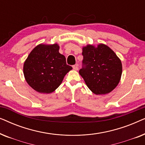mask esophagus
Segmentation results:
<instances>
[{
  "mask_svg": "<svg viewBox=\"0 0 145 145\" xmlns=\"http://www.w3.org/2000/svg\"><path fill=\"white\" fill-rule=\"evenodd\" d=\"M72 68L73 69H74V71H77L78 69V65H73L72 66Z\"/></svg>",
  "mask_w": 145,
  "mask_h": 145,
  "instance_id": "1",
  "label": "esophagus"
}]
</instances>
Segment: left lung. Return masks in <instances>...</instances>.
Returning <instances> with one entry per match:
<instances>
[{"label": "left lung", "mask_w": 145, "mask_h": 145, "mask_svg": "<svg viewBox=\"0 0 145 145\" xmlns=\"http://www.w3.org/2000/svg\"><path fill=\"white\" fill-rule=\"evenodd\" d=\"M82 67L79 73L95 94H106L120 82L122 74L120 59L110 47L100 44L83 47Z\"/></svg>", "instance_id": "1"}]
</instances>
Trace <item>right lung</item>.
Returning <instances> with one entry per match:
<instances>
[{
    "instance_id": "obj_1",
    "label": "right lung",
    "mask_w": 145,
    "mask_h": 145,
    "mask_svg": "<svg viewBox=\"0 0 145 145\" xmlns=\"http://www.w3.org/2000/svg\"><path fill=\"white\" fill-rule=\"evenodd\" d=\"M57 44H40L35 47L24 65V74L29 86L40 93L53 92L65 74L72 69L66 58L59 52Z\"/></svg>"
}]
</instances>
